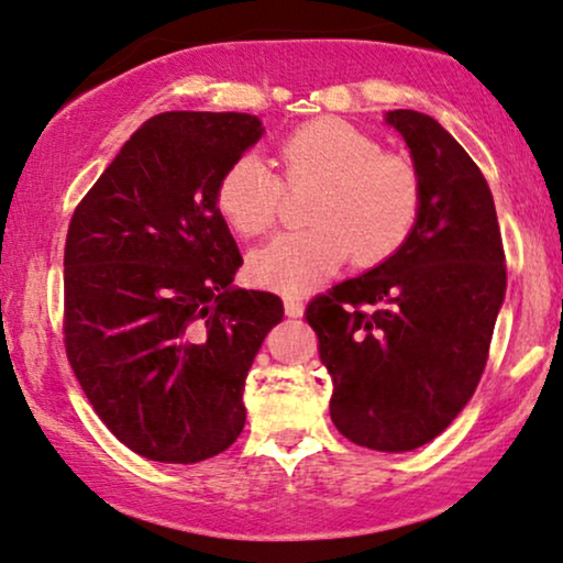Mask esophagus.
Segmentation results:
<instances>
[{"label": "esophagus", "instance_id": "34e87169", "mask_svg": "<svg viewBox=\"0 0 563 563\" xmlns=\"http://www.w3.org/2000/svg\"><path fill=\"white\" fill-rule=\"evenodd\" d=\"M284 313L289 318H300L302 316V302L297 297H284Z\"/></svg>", "mask_w": 563, "mask_h": 563}]
</instances>
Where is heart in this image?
<instances>
[{"mask_svg": "<svg viewBox=\"0 0 563 563\" xmlns=\"http://www.w3.org/2000/svg\"><path fill=\"white\" fill-rule=\"evenodd\" d=\"M282 175L258 156H240L221 172L217 208L242 238L274 229L289 192L316 190L300 232L282 234L250 258L261 287L300 295L352 258L357 268L391 258L420 217L422 187L412 158L380 148L355 124L321 117L279 143Z\"/></svg>", "mask_w": 563, "mask_h": 563, "instance_id": "heart-1", "label": "heart"}]
</instances>
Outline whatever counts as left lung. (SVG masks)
Here are the masks:
<instances>
[{
  "label": "left lung",
  "instance_id": "obj_1",
  "mask_svg": "<svg viewBox=\"0 0 563 563\" xmlns=\"http://www.w3.org/2000/svg\"><path fill=\"white\" fill-rule=\"evenodd\" d=\"M420 175V217L391 258L316 295L305 321L334 380L331 420L376 451H412L451 426L488 363L506 292L494 196L433 117L394 109Z\"/></svg>",
  "mask_w": 563,
  "mask_h": 563
}]
</instances>
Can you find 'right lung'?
<instances>
[{
	"label": "right lung",
	"mask_w": 563,
	"mask_h": 563,
	"mask_svg": "<svg viewBox=\"0 0 563 563\" xmlns=\"http://www.w3.org/2000/svg\"><path fill=\"white\" fill-rule=\"evenodd\" d=\"M261 133L253 114L151 117L69 219L67 360L103 426L145 460L203 462L245 426L247 371L284 305L229 287L242 255L217 183Z\"/></svg>",
	"instance_id": "1"
}]
</instances>
